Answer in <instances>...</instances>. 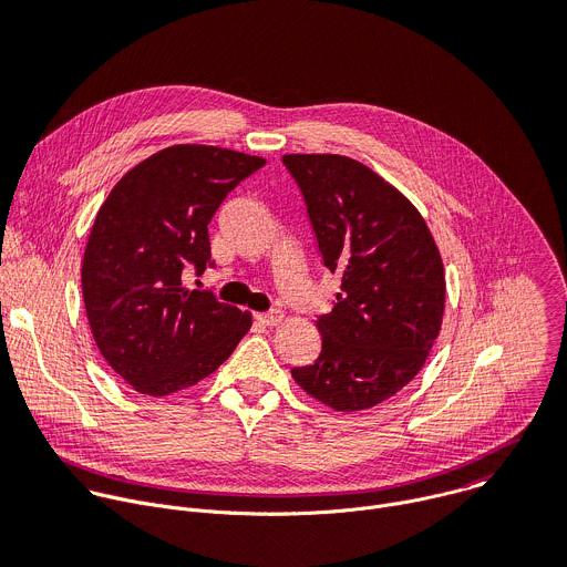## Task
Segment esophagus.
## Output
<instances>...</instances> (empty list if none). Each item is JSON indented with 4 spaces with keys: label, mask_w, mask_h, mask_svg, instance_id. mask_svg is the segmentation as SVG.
Returning a JSON list of instances; mask_svg holds the SVG:
<instances>
[{
    "label": "esophagus",
    "mask_w": 567,
    "mask_h": 567,
    "mask_svg": "<svg viewBox=\"0 0 567 567\" xmlns=\"http://www.w3.org/2000/svg\"><path fill=\"white\" fill-rule=\"evenodd\" d=\"M256 318L260 322H265V326H278V322L282 320V311L280 309H271V311H265V313H256Z\"/></svg>",
    "instance_id": "esophagus-1"
}]
</instances>
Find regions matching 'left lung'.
Segmentation results:
<instances>
[{"mask_svg": "<svg viewBox=\"0 0 567 567\" xmlns=\"http://www.w3.org/2000/svg\"><path fill=\"white\" fill-rule=\"evenodd\" d=\"M322 262L341 276L322 337L296 383L343 413L365 411L422 370L444 316V265L420 210L359 161L341 154H285Z\"/></svg>", "mask_w": 567, "mask_h": 567, "instance_id": "8db88e82", "label": "left lung"}]
</instances>
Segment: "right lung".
Here are the masks:
<instances>
[{"mask_svg": "<svg viewBox=\"0 0 567 567\" xmlns=\"http://www.w3.org/2000/svg\"><path fill=\"white\" fill-rule=\"evenodd\" d=\"M267 161L215 145H173L134 166L103 202L83 260L94 341L136 392L166 396L213 374L251 313L188 289L213 267L208 224L226 195Z\"/></svg>", "mask_w": 567, "mask_h": 567, "instance_id": "add662e5", "label": "right lung"}]
</instances>
